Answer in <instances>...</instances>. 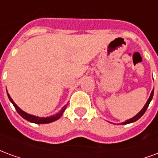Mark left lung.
Listing matches in <instances>:
<instances>
[{"label":"left lung","instance_id":"obj_1","mask_svg":"<svg viewBox=\"0 0 158 158\" xmlns=\"http://www.w3.org/2000/svg\"><path fill=\"white\" fill-rule=\"evenodd\" d=\"M153 94H154V89H152V93H151V96H150L149 99L147 100V102H146V105L144 106V107H143L142 109L140 110V112H139L138 114H136L135 116L133 117L132 118L130 119H128V120H126L125 122L122 123V124H127V123H133V122H135V121H137L138 119L140 118L141 117L143 116V114L145 113V112L146 111V109H147V107H148V106H149L150 102H151V101L152 100V97H153Z\"/></svg>","mask_w":158,"mask_h":158}]
</instances>
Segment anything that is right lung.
I'll return each instance as SVG.
<instances>
[{"label": "right lung", "mask_w": 158, "mask_h": 158, "mask_svg": "<svg viewBox=\"0 0 158 158\" xmlns=\"http://www.w3.org/2000/svg\"><path fill=\"white\" fill-rule=\"evenodd\" d=\"M7 96H8V98L9 100H10V102L12 103V105L14 106L16 111L19 113V115L22 117V118H23L24 119H26L27 121H29V122H31V123H49L54 122V121H56V120H57V119L61 118V116L62 115L63 112H64L66 108H67V105H66V106H64L63 107H62L59 113H57L56 114H55V115H53V116L46 117V118H40V117L30 115V114H29V113L23 112L22 109H20L19 106L16 105L15 102L12 101V99L11 98V96H10L9 94H7Z\"/></svg>", "instance_id": "add662e5"}]
</instances>
